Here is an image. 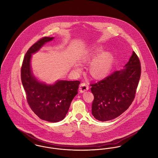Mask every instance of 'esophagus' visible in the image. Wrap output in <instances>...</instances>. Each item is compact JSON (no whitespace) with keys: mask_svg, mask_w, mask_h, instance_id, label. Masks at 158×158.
I'll return each instance as SVG.
<instances>
[{"mask_svg":"<svg viewBox=\"0 0 158 158\" xmlns=\"http://www.w3.org/2000/svg\"><path fill=\"white\" fill-rule=\"evenodd\" d=\"M89 89V86L88 85V83L85 82H83L80 85V91L81 92H84L86 90Z\"/></svg>","mask_w":158,"mask_h":158,"instance_id":"obj_1","label":"esophagus"}]
</instances>
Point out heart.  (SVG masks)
I'll return each instance as SVG.
<instances>
[{"label": "heart", "mask_w": 158, "mask_h": 158, "mask_svg": "<svg viewBox=\"0 0 158 158\" xmlns=\"http://www.w3.org/2000/svg\"><path fill=\"white\" fill-rule=\"evenodd\" d=\"M103 49L101 47L94 48L87 50L81 56V61L83 63H88L101 53ZM113 57L111 54L104 53L99 56L94 60L90 66L91 74L95 77H102L106 75L111 66ZM77 70H81L78 66H76Z\"/></svg>", "instance_id": "1"}]
</instances>
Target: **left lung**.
Masks as SVG:
<instances>
[{
    "instance_id": "1",
    "label": "left lung",
    "mask_w": 158,
    "mask_h": 158,
    "mask_svg": "<svg viewBox=\"0 0 158 158\" xmlns=\"http://www.w3.org/2000/svg\"><path fill=\"white\" fill-rule=\"evenodd\" d=\"M140 64L133 52L125 69L114 72L98 82L90 83L94 96L92 113L97 120H111L127 110L135 98L141 76Z\"/></svg>"
}]
</instances>
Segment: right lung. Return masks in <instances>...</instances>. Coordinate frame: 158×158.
Wrapping results in <instances>:
<instances>
[{
	"label": "right lung",
	"instance_id": "add662e5",
	"mask_svg": "<svg viewBox=\"0 0 158 158\" xmlns=\"http://www.w3.org/2000/svg\"><path fill=\"white\" fill-rule=\"evenodd\" d=\"M53 38H41L28 50L23 60L21 77L28 104L32 111L43 120L56 123L65 117L72 99L78 92L80 81H59L53 85H47L39 82L32 75L31 54Z\"/></svg>",
	"mask_w": 158,
	"mask_h": 158
}]
</instances>
